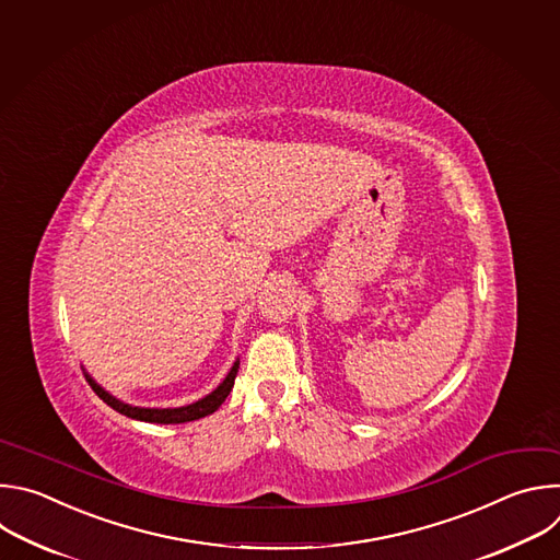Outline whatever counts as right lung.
<instances>
[{
  "instance_id": "add662e5",
  "label": "right lung",
  "mask_w": 560,
  "mask_h": 560,
  "mask_svg": "<svg viewBox=\"0 0 560 560\" xmlns=\"http://www.w3.org/2000/svg\"><path fill=\"white\" fill-rule=\"evenodd\" d=\"M236 375H238V362L234 364V369L230 371V375L225 377V382H222L211 395H207L205 399L196 401V404H189V406H183V408H137V406H128L119 399H115L112 395H107L101 386H96L90 377V386L92 390L109 406L115 408L117 412L126 415V417H132V419H139V421H150V423H185V421H196L200 417H207L211 415L213 410H218V406L228 399V395L232 393L234 388V382H236Z\"/></svg>"
}]
</instances>
